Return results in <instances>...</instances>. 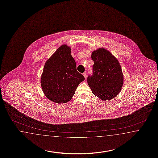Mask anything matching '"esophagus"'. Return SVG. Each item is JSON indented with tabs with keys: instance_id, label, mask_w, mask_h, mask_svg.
<instances>
[{
	"instance_id": "1",
	"label": "esophagus",
	"mask_w": 158,
	"mask_h": 158,
	"mask_svg": "<svg viewBox=\"0 0 158 158\" xmlns=\"http://www.w3.org/2000/svg\"><path fill=\"white\" fill-rule=\"evenodd\" d=\"M83 76H84L85 78H86V77H87V73H86V72H84V73H83Z\"/></svg>"
}]
</instances>
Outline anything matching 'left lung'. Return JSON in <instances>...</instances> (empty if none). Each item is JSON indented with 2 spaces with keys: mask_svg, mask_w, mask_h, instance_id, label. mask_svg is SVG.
Segmentation results:
<instances>
[{
  "mask_svg": "<svg viewBox=\"0 0 158 158\" xmlns=\"http://www.w3.org/2000/svg\"><path fill=\"white\" fill-rule=\"evenodd\" d=\"M94 62L92 74L88 76V84L94 95L102 100H111L123 87V77L118 60L109 51L101 48L92 53Z\"/></svg>",
  "mask_w": 158,
  "mask_h": 158,
  "instance_id": "obj_1",
  "label": "left lung"
}]
</instances>
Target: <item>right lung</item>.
I'll return each instance as SVG.
<instances>
[{"mask_svg": "<svg viewBox=\"0 0 158 158\" xmlns=\"http://www.w3.org/2000/svg\"><path fill=\"white\" fill-rule=\"evenodd\" d=\"M84 80V76L77 70L70 48L63 45L46 61L41 84L49 100L56 103H65L70 100L78 85Z\"/></svg>", "mask_w": 158, "mask_h": 158, "instance_id": "right-lung-1", "label": "right lung"}]
</instances>
